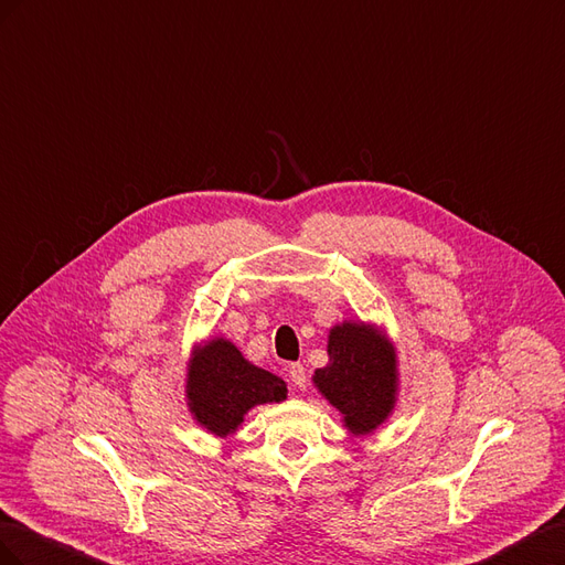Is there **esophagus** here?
<instances>
[{
    "label": "esophagus",
    "mask_w": 565,
    "mask_h": 565,
    "mask_svg": "<svg viewBox=\"0 0 565 565\" xmlns=\"http://www.w3.org/2000/svg\"><path fill=\"white\" fill-rule=\"evenodd\" d=\"M288 381H291L294 388H305L308 385V374H305V366L302 364H288Z\"/></svg>",
    "instance_id": "obj_1"
}]
</instances>
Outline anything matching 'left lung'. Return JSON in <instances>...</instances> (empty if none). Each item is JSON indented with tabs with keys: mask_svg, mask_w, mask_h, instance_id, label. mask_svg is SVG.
Masks as SVG:
<instances>
[{
	"mask_svg": "<svg viewBox=\"0 0 565 565\" xmlns=\"http://www.w3.org/2000/svg\"><path fill=\"white\" fill-rule=\"evenodd\" d=\"M329 364L315 372L317 391L343 414L354 435L374 433L395 409L397 354L376 327L343 321L329 331Z\"/></svg>",
	"mask_w": 565,
	"mask_h": 565,
	"instance_id": "8db88e82",
	"label": "left lung"
}]
</instances>
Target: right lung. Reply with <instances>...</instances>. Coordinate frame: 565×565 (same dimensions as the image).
<instances>
[{
  "instance_id": "right-lung-1",
  "label": "right lung",
  "mask_w": 565,
  "mask_h": 565,
  "mask_svg": "<svg viewBox=\"0 0 565 565\" xmlns=\"http://www.w3.org/2000/svg\"><path fill=\"white\" fill-rule=\"evenodd\" d=\"M286 383L250 364L227 338L193 350L186 369V405L205 430L220 438L232 435L244 416L267 402L286 399Z\"/></svg>"
}]
</instances>
